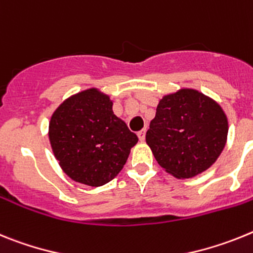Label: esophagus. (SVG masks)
<instances>
[{
  "mask_svg": "<svg viewBox=\"0 0 253 253\" xmlns=\"http://www.w3.org/2000/svg\"><path fill=\"white\" fill-rule=\"evenodd\" d=\"M145 133H146V128H142L141 131H139V132H137V136H139L140 141H144L145 140Z\"/></svg>",
  "mask_w": 253,
  "mask_h": 253,
  "instance_id": "1",
  "label": "esophagus"
}]
</instances>
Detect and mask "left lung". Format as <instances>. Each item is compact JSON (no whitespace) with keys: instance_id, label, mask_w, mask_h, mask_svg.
Masks as SVG:
<instances>
[{"instance_id":"obj_1","label":"left lung","mask_w":253,"mask_h":253,"mask_svg":"<svg viewBox=\"0 0 253 253\" xmlns=\"http://www.w3.org/2000/svg\"><path fill=\"white\" fill-rule=\"evenodd\" d=\"M228 135L220 105L197 90L163 96L146 132V144L162 168L175 178H192L215 163Z\"/></svg>"}]
</instances>
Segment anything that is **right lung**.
Returning a JSON list of instances; mask_svg holds the SVG:
<instances>
[{
	"label": "right lung",
	"instance_id": "add662e5",
	"mask_svg": "<svg viewBox=\"0 0 253 253\" xmlns=\"http://www.w3.org/2000/svg\"><path fill=\"white\" fill-rule=\"evenodd\" d=\"M108 95L89 89L70 96L52 114L49 141L63 172L87 186H103L126 164L139 141L113 113Z\"/></svg>",
	"mask_w": 253,
	"mask_h": 253
}]
</instances>
